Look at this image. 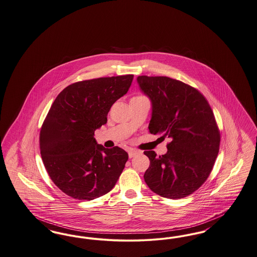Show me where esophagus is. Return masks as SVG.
Listing matches in <instances>:
<instances>
[{
  "label": "esophagus",
  "instance_id": "esophagus-1",
  "mask_svg": "<svg viewBox=\"0 0 257 257\" xmlns=\"http://www.w3.org/2000/svg\"><path fill=\"white\" fill-rule=\"evenodd\" d=\"M127 153H128V157H130V158H132V157L137 156L140 152H138V151H136V150H134V149H130V150L127 151Z\"/></svg>",
  "mask_w": 257,
  "mask_h": 257
}]
</instances>
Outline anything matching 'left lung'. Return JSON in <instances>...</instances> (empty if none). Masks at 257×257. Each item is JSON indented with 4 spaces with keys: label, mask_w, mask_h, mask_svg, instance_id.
I'll return each mask as SVG.
<instances>
[{
    "label": "left lung",
    "mask_w": 257,
    "mask_h": 257,
    "mask_svg": "<svg viewBox=\"0 0 257 257\" xmlns=\"http://www.w3.org/2000/svg\"><path fill=\"white\" fill-rule=\"evenodd\" d=\"M137 82L152 101L150 133L171 139L163 156L144 152L150 159L146 183L167 199L187 197L207 179L219 153L212 109L201 92L177 79L140 76Z\"/></svg>",
    "instance_id": "left-lung-1"
}]
</instances>
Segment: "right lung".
I'll return each instance as SVG.
<instances>
[{"instance_id": "1", "label": "right lung", "mask_w": 257, "mask_h": 257, "mask_svg": "<svg viewBox=\"0 0 257 257\" xmlns=\"http://www.w3.org/2000/svg\"><path fill=\"white\" fill-rule=\"evenodd\" d=\"M133 79L124 75L75 82L52 104L40 131V154L50 178L68 196L79 201L101 197L122 174L127 153L99 145L94 134Z\"/></svg>"}]
</instances>
